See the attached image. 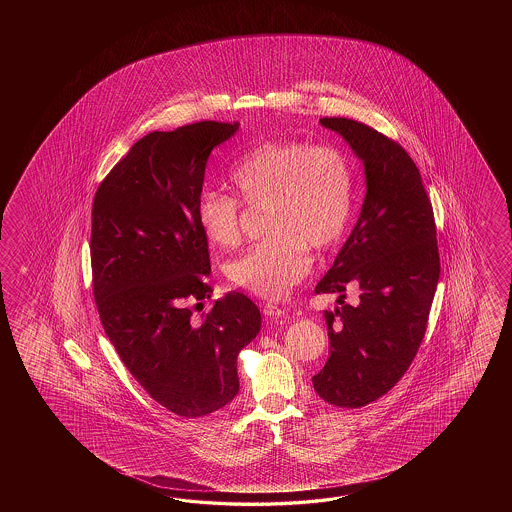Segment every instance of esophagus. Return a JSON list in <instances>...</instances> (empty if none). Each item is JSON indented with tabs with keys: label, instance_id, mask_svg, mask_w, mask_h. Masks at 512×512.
I'll return each mask as SVG.
<instances>
[{
	"label": "esophagus",
	"instance_id": "34e87169",
	"mask_svg": "<svg viewBox=\"0 0 512 512\" xmlns=\"http://www.w3.org/2000/svg\"><path fill=\"white\" fill-rule=\"evenodd\" d=\"M261 307H263V315L265 316H278L280 318V316L285 315V309L280 307V305L263 304Z\"/></svg>",
	"mask_w": 512,
	"mask_h": 512
}]
</instances>
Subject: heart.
Instances as JSON below:
<instances>
[{
    "mask_svg": "<svg viewBox=\"0 0 512 512\" xmlns=\"http://www.w3.org/2000/svg\"><path fill=\"white\" fill-rule=\"evenodd\" d=\"M230 181L249 207H269L271 236L227 265L230 282L245 291L280 298L311 271L309 247L326 251L348 230L353 170L348 155L335 146L261 142L232 168ZM196 218L216 247L240 243L243 203L238 197L207 188L197 197Z\"/></svg>",
    "mask_w": 512,
    "mask_h": 512,
    "instance_id": "heart-1",
    "label": "heart"
}]
</instances>
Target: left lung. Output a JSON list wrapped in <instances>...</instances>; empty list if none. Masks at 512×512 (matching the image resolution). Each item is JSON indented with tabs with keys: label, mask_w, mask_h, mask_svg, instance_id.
I'll use <instances>...</instances> for the list:
<instances>
[{
	"label": "left lung",
	"mask_w": 512,
	"mask_h": 512,
	"mask_svg": "<svg viewBox=\"0 0 512 512\" xmlns=\"http://www.w3.org/2000/svg\"><path fill=\"white\" fill-rule=\"evenodd\" d=\"M364 163L360 218L316 293H337L326 311L331 355L313 377L315 392L340 408H360L390 392L425 337L439 280L432 203L419 168L399 142L344 117L320 119ZM357 288L360 302L346 305Z\"/></svg>",
	"instance_id": "obj_1"
}]
</instances>
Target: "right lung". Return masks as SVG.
Returning a JSON list of instances; mask_svg holds the SVG:
<instances>
[{
	"label": "right lung",
	"mask_w": 512,
	"mask_h": 512,
	"mask_svg": "<svg viewBox=\"0 0 512 512\" xmlns=\"http://www.w3.org/2000/svg\"><path fill=\"white\" fill-rule=\"evenodd\" d=\"M238 122L203 120L152 131L98 186L91 210V271L100 322L120 360L153 401L203 417L240 392L238 355L261 326L260 309L212 294L208 240L196 218L208 155Z\"/></svg>",
	"instance_id": "add662e5"
}]
</instances>
